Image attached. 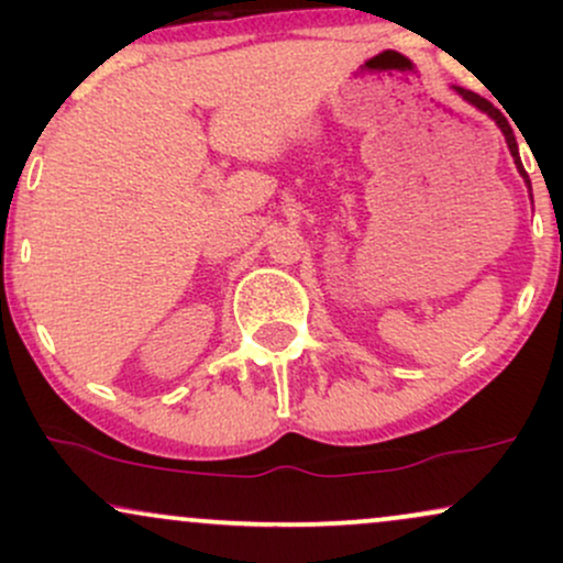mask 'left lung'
Listing matches in <instances>:
<instances>
[{"label": "left lung", "instance_id": "8db88e82", "mask_svg": "<svg viewBox=\"0 0 563 563\" xmlns=\"http://www.w3.org/2000/svg\"><path fill=\"white\" fill-rule=\"evenodd\" d=\"M455 89L457 95L463 97V100L468 102V106H474L476 111H482V113H487L489 119L495 121L497 126H500V132H503V137H506V145H508V151H510V156H514V164H516V169H519V174L521 177H525V183H527V187L529 190H532V185H529V177H527V172H525V166H521V158H519V145H516V137H514V129L508 126V121H506V115H503L500 111H497V108L493 106V102L489 100H484V97H479L476 92H471V89H463V87H452Z\"/></svg>", "mask_w": 563, "mask_h": 563}]
</instances>
